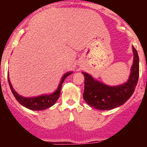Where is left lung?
<instances>
[{
  "label": "left lung",
  "mask_w": 147,
  "mask_h": 147,
  "mask_svg": "<svg viewBox=\"0 0 147 147\" xmlns=\"http://www.w3.org/2000/svg\"><path fill=\"white\" fill-rule=\"evenodd\" d=\"M133 63L129 79L125 83L117 86H110L101 82L89 74L82 72L85 76V90L83 98L86 103L95 109L108 110L125 103L135 91L139 76V58L134 46Z\"/></svg>",
  "instance_id": "obj_1"
}]
</instances>
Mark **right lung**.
Instances as JSON below:
<instances>
[{"instance_id": "right-lung-1", "label": "right lung", "mask_w": 147, "mask_h": 147, "mask_svg": "<svg viewBox=\"0 0 147 147\" xmlns=\"http://www.w3.org/2000/svg\"><path fill=\"white\" fill-rule=\"evenodd\" d=\"M72 73L73 72H71V71H69V72L66 73V74L63 75V76L61 79L60 82H59V85H58L57 89L56 90L54 93H51V94L41 95V96H38L35 97H24L18 94L14 90L12 85H11L9 75H8V82H9L10 89H11L14 96L15 97L17 101L20 105H23V107L29 109V110H42L51 107V106H53L56 103V102L57 101L59 96H60V91L61 88H62V83H63V82L65 81L66 78L69 75H71Z\"/></svg>"}]
</instances>
